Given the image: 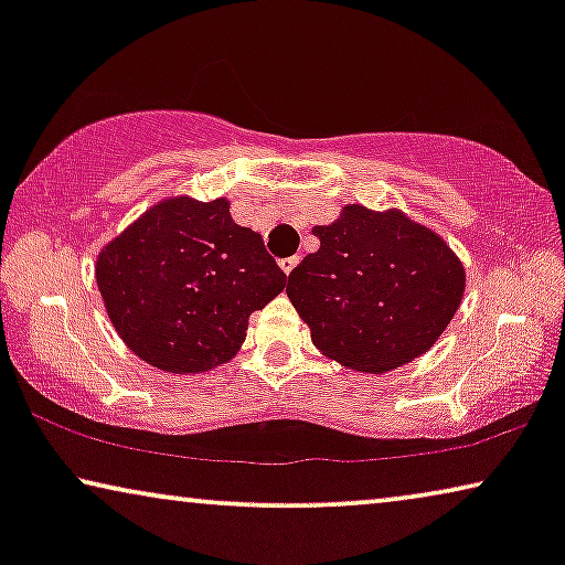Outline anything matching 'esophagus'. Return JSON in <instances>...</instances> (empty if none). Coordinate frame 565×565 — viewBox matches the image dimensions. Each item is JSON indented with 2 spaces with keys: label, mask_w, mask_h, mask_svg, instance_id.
<instances>
[{
  "label": "esophagus",
  "mask_w": 565,
  "mask_h": 565,
  "mask_svg": "<svg viewBox=\"0 0 565 565\" xmlns=\"http://www.w3.org/2000/svg\"><path fill=\"white\" fill-rule=\"evenodd\" d=\"M298 262H300V257H285V259H280V267H282V273H285V275H290L292 269H296Z\"/></svg>",
  "instance_id": "obj_1"
}]
</instances>
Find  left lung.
<instances>
[{
  "label": "left lung",
  "mask_w": 565,
  "mask_h": 565,
  "mask_svg": "<svg viewBox=\"0 0 565 565\" xmlns=\"http://www.w3.org/2000/svg\"><path fill=\"white\" fill-rule=\"evenodd\" d=\"M288 277V298L327 358L385 373L427 352L458 311L466 269L404 213L344 207Z\"/></svg>",
  "instance_id": "8db88e82"
}]
</instances>
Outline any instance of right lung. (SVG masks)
<instances>
[{"label":"right lung","mask_w":565,"mask_h":565,"mask_svg":"<svg viewBox=\"0 0 565 565\" xmlns=\"http://www.w3.org/2000/svg\"><path fill=\"white\" fill-rule=\"evenodd\" d=\"M285 280L262 236L231 221L226 200L153 205L97 259L99 292L122 342L169 373L234 358L249 316Z\"/></svg>","instance_id":"1"}]
</instances>
